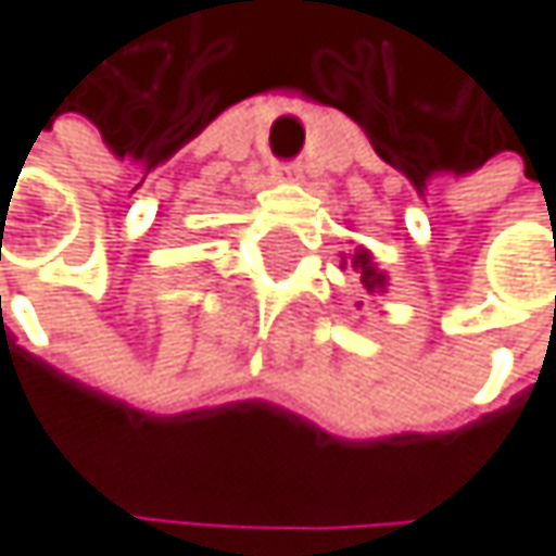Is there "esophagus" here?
<instances>
[{"mask_svg": "<svg viewBox=\"0 0 556 556\" xmlns=\"http://www.w3.org/2000/svg\"><path fill=\"white\" fill-rule=\"evenodd\" d=\"M277 176L279 179H299V176H302V164H295V161H289V164H279Z\"/></svg>", "mask_w": 556, "mask_h": 556, "instance_id": "obj_1", "label": "esophagus"}]
</instances>
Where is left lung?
Segmentation results:
<instances>
[{"label": "left lung", "instance_id": "1", "mask_svg": "<svg viewBox=\"0 0 556 556\" xmlns=\"http://www.w3.org/2000/svg\"><path fill=\"white\" fill-rule=\"evenodd\" d=\"M351 267L361 274V282H364V289H367V292H383V289H387V274H380V270H377V264H374L370 251L357 248V251H354V257H351Z\"/></svg>", "mask_w": 556, "mask_h": 556}]
</instances>
